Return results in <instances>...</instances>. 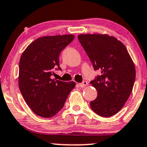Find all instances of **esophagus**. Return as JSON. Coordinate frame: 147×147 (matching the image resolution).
<instances>
[{"instance_id":"1","label":"esophagus","mask_w":147,"mask_h":147,"mask_svg":"<svg viewBox=\"0 0 147 147\" xmlns=\"http://www.w3.org/2000/svg\"><path fill=\"white\" fill-rule=\"evenodd\" d=\"M78 85H79L80 87H81V88H85V86H87V85H88V82H86V81H83L82 83L78 84Z\"/></svg>"}]
</instances>
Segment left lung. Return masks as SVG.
<instances>
[{"label":"left lung","instance_id":"1","mask_svg":"<svg viewBox=\"0 0 147 147\" xmlns=\"http://www.w3.org/2000/svg\"><path fill=\"white\" fill-rule=\"evenodd\" d=\"M95 70L100 76L90 82L98 96L90 102L92 110L102 117L116 114L131 95L136 78L134 64L126 47L108 34L78 35Z\"/></svg>","mask_w":147,"mask_h":147}]
</instances>
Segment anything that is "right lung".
Masks as SVG:
<instances>
[{"mask_svg":"<svg viewBox=\"0 0 147 147\" xmlns=\"http://www.w3.org/2000/svg\"><path fill=\"white\" fill-rule=\"evenodd\" d=\"M75 38L72 34L46 36L31 42L19 62L18 87L27 105L37 116L50 118L63 108L75 82L52 79L59 67V54Z\"/></svg>","mask_w":147,"mask_h":147,"instance_id":"right-lung-1","label":"right lung"}]
</instances>
